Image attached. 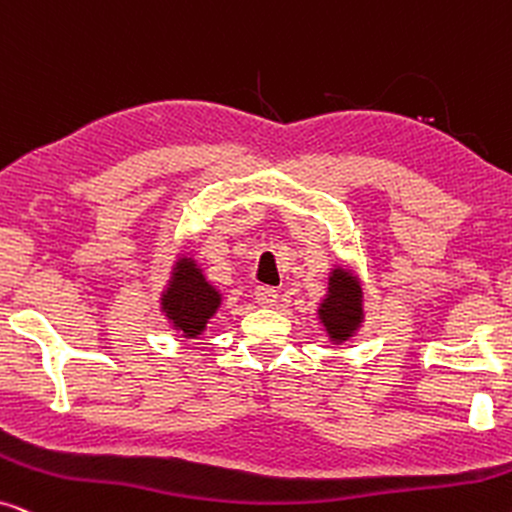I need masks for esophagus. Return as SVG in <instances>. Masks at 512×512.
<instances>
[{
	"label": "esophagus",
	"mask_w": 512,
	"mask_h": 512,
	"mask_svg": "<svg viewBox=\"0 0 512 512\" xmlns=\"http://www.w3.org/2000/svg\"><path fill=\"white\" fill-rule=\"evenodd\" d=\"M254 298H256L258 305H263V308H270V305H275V301H277V291L272 287H256Z\"/></svg>",
	"instance_id": "34e87169"
}]
</instances>
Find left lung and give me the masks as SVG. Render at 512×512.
Segmentation results:
<instances>
[{"label":"left lung","mask_w":512,"mask_h":512,"mask_svg":"<svg viewBox=\"0 0 512 512\" xmlns=\"http://www.w3.org/2000/svg\"><path fill=\"white\" fill-rule=\"evenodd\" d=\"M320 322L327 329L331 343H345L364 320L360 280L345 268H334L329 275L327 298L320 303Z\"/></svg>","instance_id":"left-lung-1"}]
</instances>
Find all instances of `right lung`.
Instances as JSON below:
<instances>
[{"instance_id":"obj_1","label":"right lung","mask_w":512,"mask_h":512,"mask_svg":"<svg viewBox=\"0 0 512 512\" xmlns=\"http://www.w3.org/2000/svg\"><path fill=\"white\" fill-rule=\"evenodd\" d=\"M221 301V291L204 277L202 268L190 256L178 258L162 294V313H167L171 327L185 338H197L221 308Z\"/></svg>"}]
</instances>
